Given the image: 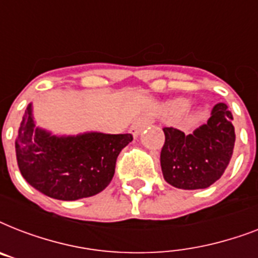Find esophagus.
I'll return each mask as SVG.
<instances>
[{
	"label": "esophagus",
	"mask_w": 258,
	"mask_h": 258,
	"mask_svg": "<svg viewBox=\"0 0 258 258\" xmlns=\"http://www.w3.org/2000/svg\"><path fill=\"white\" fill-rule=\"evenodd\" d=\"M153 116L150 113H142L141 116H138L135 121L131 125V131L134 135H139L145 128H147L150 124H153Z\"/></svg>",
	"instance_id": "esophagus-1"
}]
</instances>
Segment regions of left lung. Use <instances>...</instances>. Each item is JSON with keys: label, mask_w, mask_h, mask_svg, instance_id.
Listing matches in <instances>:
<instances>
[{"label": "left lung", "mask_w": 258, "mask_h": 258, "mask_svg": "<svg viewBox=\"0 0 258 258\" xmlns=\"http://www.w3.org/2000/svg\"><path fill=\"white\" fill-rule=\"evenodd\" d=\"M232 120L228 105L218 103L208 123L190 135L165 127L161 166L166 182L183 190H197L220 179L232 159L236 142Z\"/></svg>", "instance_id": "obj_1"}]
</instances>
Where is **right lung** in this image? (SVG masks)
<instances>
[{"instance_id": "1", "label": "right lung", "mask_w": 258, "mask_h": 258, "mask_svg": "<svg viewBox=\"0 0 258 258\" xmlns=\"http://www.w3.org/2000/svg\"><path fill=\"white\" fill-rule=\"evenodd\" d=\"M131 141V134L50 137L34 128L29 104L16 141L18 169L28 183L50 198L75 201L92 197L112 180L117 155Z\"/></svg>"}]
</instances>
